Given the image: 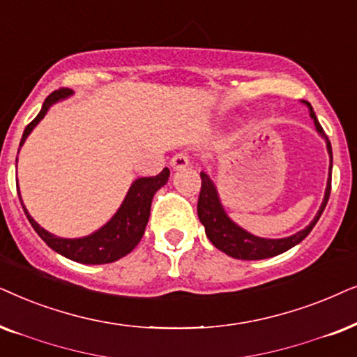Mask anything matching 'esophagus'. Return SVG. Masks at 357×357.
<instances>
[{
  "mask_svg": "<svg viewBox=\"0 0 357 357\" xmlns=\"http://www.w3.org/2000/svg\"><path fill=\"white\" fill-rule=\"evenodd\" d=\"M189 163H191V160H189V156L186 153H176L169 161L171 168L173 169H183L186 168V166H189Z\"/></svg>",
  "mask_w": 357,
  "mask_h": 357,
  "instance_id": "34e87169",
  "label": "esophagus"
}]
</instances>
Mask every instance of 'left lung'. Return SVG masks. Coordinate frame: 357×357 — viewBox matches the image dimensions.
<instances>
[{
    "label": "left lung",
    "instance_id": "left-lung-1",
    "mask_svg": "<svg viewBox=\"0 0 357 357\" xmlns=\"http://www.w3.org/2000/svg\"><path fill=\"white\" fill-rule=\"evenodd\" d=\"M302 102L308 107L313 126H315L318 135L325 140L328 155H330V168H328V181H326L325 196H323V202L320 208H318L317 215L313 217V220L308 223L303 230L297 231V234H294L291 236H286V238H263V236H256L253 234H250L248 230H245L243 227H240L238 223L231 220L230 215H228L225 211V207H223L220 196H218L215 183L212 181L211 176L201 171L202 188H201V194H199V201H197L199 220H201L204 228H206V235L207 238L212 241V245L220 251H223L225 255L231 256V258L250 259V261L266 259L291 250L292 246L301 243V241L310 234L312 228L315 227L318 218H320L323 211H325L328 197H330V191H331L333 153H331L330 140H328L325 132H323L320 122H318L315 112H313V107L310 106V102L307 101H302Z\"/></svg>",
    "mask_w": 357,
    "mask_h": 357
}]
</instances>
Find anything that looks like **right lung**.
<instances>
[{
	"instance_id": "obj_1",
	"label": "right lung",
	"mask_w": 357,
	"mask_h": 357,
	"mask_svg": "<svg viewBox=\"0 0 357 357\" xmlns=\"http://www.w3.org/2000/svg\"><path fill=\"white\" fill-rule=\"evenodd\" d=\"M71 94H73L71 89H59V91H54L47 96L44 104H42L40 112L37 114V117L26 127V130H24L21 144H19V150H21V146L24 145L27 137L31 135V132L36 129L37 123L45 117L49 109L56 102L65 101L66 98L71 96ZM168 178L169 169L165 168L160 174L153 176V178L135 179V181L130 184L127 196L123 197L121 207L117 208V212L114 213L111 218H109V222L104 223V225L101 228H98L96 231H93L91 235L79 236V238H63V236H56L54 234H50V231H47L45 228H42L39 223L32 218L26 206H24L21 192L17 194L27 220L31 222V225L37 231V235H39L52 250L56 251V253L61 256H65V258L76 261V263L106 264L123 258V256L129 255L130 251L139 245V241L145 234L146 223H149L150 207L155 192L168 183Z\"/></svg>"
}]
</instances>
